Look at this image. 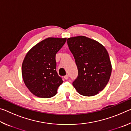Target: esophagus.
<instances>
[{
    "label": "esophagus",
    "instance_id": "esophagus-1",
    "mask_svg": "<svg viewBox=\"0 0 131 131\" xmlns=\"http://www.w3.org/2000/svg\"><path fill=\"white\" fill-rule=\"evenodd\" d=\"M68 78H69V76H68V74H66V75H65V76H64V79H65V80L68 79Z\"/></svg>",
    "mask_w": 131,
    "mask_h": 131
}]
</instances>
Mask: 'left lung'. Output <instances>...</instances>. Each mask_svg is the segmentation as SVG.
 Instances as JSON below:
<instances>
[{"label": "left lung", "mask_w": 131, "mask_h": 131, "mask_svg": "<svg viewBox=\"0 0 131 131\" xmlns=\"http://www.w3.org/2000/svg\"><path fill=\"white\" fill-rule=\"evenodd\" d=\"M67 43L78 69L73 85L83 96L98 94L107 85L112 73L107 50L99 42L83 36L68 38Z\"/></svg>", "instance_id": "obj_1"}]
</instances>
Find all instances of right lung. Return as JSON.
<instances>
[{
    "mask_svg": "<svg viewBox=\"0 0 131 131\" xmlns=\"http://www.w3.org/2000/svg\"><path fill=\"white\" fill-rule=\"evenodd\" d=\"M66 41V38L48 37L26 54L22 65V75L26 86L35 96L43 98L54 96L62 84L56 70L55 55Z\"/></svg>",
    "mask_w": 131,
    "mask_h": 131,
    "instance_id": "1",
    "label": "right lung"
}]
</instances>
